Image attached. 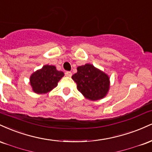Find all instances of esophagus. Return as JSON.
Here are the masks:
<instances>
[{"label": "esophagus", "mask_w": 152, "mask_h": 152, "mask_svg": "<svg viewBox=\"0 0 152 152\" xmlns=\"http://www.w3.org/2000/svg\"><path fill=\"white\" fill-rule=\"evenodd\" d=\"M72 75V72H69V71H67V72H65V76L66 77H70Z\"/></svg>", "instance_id": "obj_1"}]
</instances>
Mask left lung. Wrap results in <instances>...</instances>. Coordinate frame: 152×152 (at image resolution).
Returning a JSON list of instances; mask_svg holds the SVG:
<instances>
[{"mask_svg":"<svg viewBox=\"0 0 152 152\" xmlns=\"http://www.w3.org/2000/svg\"><path fill=\"white\" fill-rule=\"evenodd\" d=\"M77 72L72 76L77 88L86 99L92 101L103 99L110 87V77L92 64L77 67Z\"/></svg>","mask_w":152,"mask_h":152,"instance_id":"1","label":"left lung"}]
</instances>
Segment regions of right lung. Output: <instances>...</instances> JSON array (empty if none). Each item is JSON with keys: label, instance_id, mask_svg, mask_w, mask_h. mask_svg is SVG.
Listing matches in <instances>:
<instances>
[{"label": "right lung", "instance_id": "1", "mask_svg": "<svg viewBox=\"0 0 152 152\" xmlns=\"http://www.w3.org/2000/svg\"><path fill=\"white\" fill-rule=\"evenodd\" d=\"M64 72L58 71L54 65H45L30 77L32 90L37 94H46L58 86Z\"/></svg>", "mask_w": 152, "mask_h": 152}]
</instances>
